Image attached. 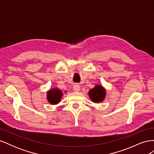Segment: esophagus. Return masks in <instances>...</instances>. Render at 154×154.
Masks as SVG:
<instances>
[{"label":"esophagus","instance_id":"34e87169","mask_svg":"<svg viewBox=\"0 0 154 154\" xmlns=\"http://www.w3.org/2000/svg\"><path fill=\"white\" fill-rule=\"evenodd\" d=\"M73 90L76 92H79L80 91V87L79 85H74L73 86Z\"/></svg>","mask_w":154,"mask_h":154}]
</instances>
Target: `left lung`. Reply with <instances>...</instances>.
<instances>
[{"label":"left lung","instance_id":"8db88e82","mask_svg":"<svg viewBox=\"0 0 154 154\" xmlns=\"http://www.w3.org/2000/svg\"><path fill=\"white\" fill-rule=\"evenodd\" d=\"M90 98L96 103L102 101L105 96V91L101 85H97L88 92Z\"/></svg>","mask_w":154,"mask_h":154}]
</instances>
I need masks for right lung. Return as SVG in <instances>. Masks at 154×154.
I'll use <instances>...</instances> for the list:
<instances>
[{"instance_id": "right-lung-1", "label": "right lung", "mask_w": 154, "mask_h": 154, "mask_svg": "<svg viewBox=\"0 0 154 154\" xmlns=\"http://www.w3.org/2000/svg\"><path fill=\"white\" fill-rule=\"evenodd\" d=\"M62 92L58 88H53L48 92L47 98L50 103L55 105L59 103L62 96Z\"/></svg>"}]
</instances>
